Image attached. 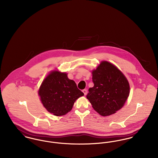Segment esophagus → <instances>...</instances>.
<instances>
[{
  "instance_id": "esophagus-1",
  "label": "esophagus",
  "mask_w": 158,
  "mask_h": 158,
  "mask_svg": "<svg viewBox=\"0 0 158 158\" xmlns=\"http://www.w3.org/2000/svg\"><path fill=\"white\" fill-rule=\"evenodd\" d=\"M82 91H83V92L84 93L85 95H86V94H87V90H86V89H83Z\"/></svg>"
}]
</instances>
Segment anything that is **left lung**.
I'll return each instance as SVG.
<instances>
[{"mask_svg": "<svg viewBox=\"0 0 158 158\" xmlns=\"http://www.w3.org/2000/svg\"><path fill=\"white\" fill-rule=\"evenodd\" d=\"M92 73L94 86L89 89L86 98L101 115L114 114L122 108L129 96L127 79L120 70L107 61H102Z\"/></svg>", "mask_w": 158, "mask_h": 158, "instance_id": "1", "label": "left lung"}]
</instances>
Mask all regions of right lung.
Masks as SVG:
<instances>
[{
    "label": "right lung",
    "mask_w": 158,
    "mask_h": 158,
    "mask_svg": "<svg viewBox=\"0 0 158 158\" xmlns=\"http://www.w3.org/2000/svg\"><path fill=\"white\" fill-rule=\"evenodd\" d=\"M38 94L46 110L55 115H65L75 100L84 95L75 82L69 80L66 73L52 72L43 81Z\"/></svg>",
    "instance_id": "obj_1"
}]
</instances>
